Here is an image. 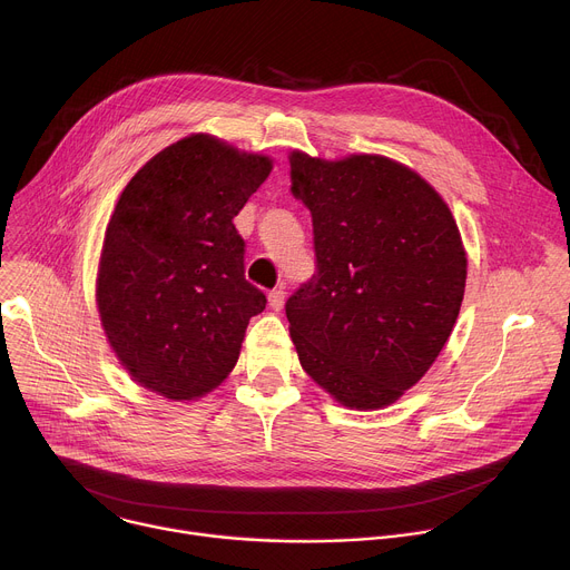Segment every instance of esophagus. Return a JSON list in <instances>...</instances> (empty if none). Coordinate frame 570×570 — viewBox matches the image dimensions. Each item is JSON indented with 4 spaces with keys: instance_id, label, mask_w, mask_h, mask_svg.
<instances>
[{
    "instance_id": "esophagus-1",
    "label": "esophagus",
    "mask_w": 570,
    "mask_h": 570,
    "mask_svg": "<svg viewBox=\"0 0 570 570\" xmlns=\"http://www.w3.org/2000/svg\"><path fill=\"white\" fill-rule=\"evenodd\" d=\"M267 298H269V307L272 309H283V303H285V292H283V287H276V289H272L269 294H267Z\"/></svg>"
}]
</instances>
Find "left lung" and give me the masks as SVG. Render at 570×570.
<instances>
[{
	"mask_svg": "<svg viewBox=\"0 0 570 570\" xmlns=\"http://www.w3.org/2000/svg\"><path fill=\"white\" fill-rule=\"evenodd\" d=\"M317 274L285 303L301 366L355 410L416 385L458 322L466 253L434 187L385 156H289Z\"/></svg>",
	"mask_w": 570,
	"mask_h": 570,
	"instance_id": "1",
	"label": "left lung"
}]
</instances>
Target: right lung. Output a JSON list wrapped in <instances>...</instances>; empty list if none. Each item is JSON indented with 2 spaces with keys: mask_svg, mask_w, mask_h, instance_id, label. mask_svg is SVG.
I'll use <instances>...</instances> for the list:
<instances>
[{
  "mask_svg": "<svg viewBox=\"0 0 570 570\" xmlns=\"http://www.w3.org/2000/svg\"><path fill=\"white\" fill-rule=\"evenodd\" d=\"M269 171L267 156L197 134L124 187L101 246L97 305L115 355L142 387L195 401L235 366L267 298L244 278L233 219Z\"/></svg>",
  "mask_w": 570,
  "mask_h": 570,
  "instance_id": "obj_1",
  "label": "right lung"
}]
</instances>
